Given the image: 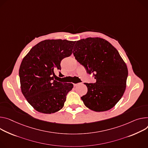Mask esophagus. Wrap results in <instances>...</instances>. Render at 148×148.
Returning <instances> with one entry per match:
<instances>
[{"label":"esophagus","mask_w":148,"mask_h":148,"mask_svg":"<svg viewBox=\"0 0 148 148\" xmlns=\"http://www.w3.org/2000/svg\"><path fill=\"white\" fill-rule=\"evenodd\" d=\"M82 84V83H78V84H74L73 85H74V87H76L78 84Z\"/></svg>","instance_id":"esophagus-1"}]
</instances>
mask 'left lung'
Masks as SVG:
<instances>
[{"mask_svg": "<svg viewBox=\"0 0 148 148\" xmlns=\"http://www.w3.org/2000/svg\"><path fill=\"white\" fill-rule=\"evenodd\" d=\"M73 53L96 80L95 83H84L88 88L81 97L84 105L98 112L111 109L123 96L128 75L126 64L117 50L104 39L87 38L77 41Z\"/></svg>", "mask_w": 148, "mask_h": 148, "instance_id": "left-lung-1", "label": "left lung"}]
</instances>
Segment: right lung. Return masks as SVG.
<instances>
[{
	"label": "right lung",
	"mask_w": 148,
	"mask_h": 148,
	"mask_svg": "<svg viewBox=\"0 0 148 148\" xmlns=\"http://www.w3.org/2000/svg\"><path fill=\"white\" fill-rule=\"evenodd\" d=\"M75 42L66 39L44 40L23 58L19 71L21 91L36 111L51 114L64 107L73 84L54 80V71L61 70V61L72 54Z\"/></svg>",
	"instance_id": "right-lung-1"
}]
</instances>
